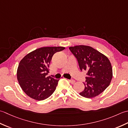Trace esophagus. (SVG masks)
<instances>
[{"label":"esophagus","instance_id":"esophagus-1","mask_svg":"<svg viewBox=\"0 0 128 128\" xmlns=\"http://www.w3.org/2000/svg\"><path fill=\"white\" fill-rule=\"evenodd\" d=\"M68 80L69 82H70L71 83H72V84H74V83H75V80Z\"/></svg>","mask_w":128,"mask_h":128}]
</instances>
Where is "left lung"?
I'll list each match as a JSON object with an SVG mask.
<instances>
[{
    "mask_svg": "<svg viewBox=\"0 0 128 128\" xmlns=\"http://www.w3.org/2000/svg\"><path fill=\"white\" fill-rule=\"evenodd\" d=\"M69 48L77 59L80 70L87 72L84 90L80 94L87 98L100 94L110 84L113 77L108 57L89 46L77 45Z\"/></svg>",
    "mask_w": 128,
    "mask_h": 128,
    "instance_id": "obj_1",
    "label": "left lung"
}]
</instances>
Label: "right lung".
<instances>
[{
    "mask_svg": "<svg viewBox=\"0 0 128 128\" xmlns=\"http://www.w3.org/2000/svg\"><path fill=\"white\" fill-rule=\"evenodd\" d=\"M64 47H43L27 54L20 61L17 70V79L22 90L28 97L42 100L52 95L59 80L46 76L49 64L54 54Z\"/></svg>",
    "mask_w": 128,
    "mask_h": 128,
    "instance_id": "right-lung-1",
    "label": "right lung"
}]
</instances>
